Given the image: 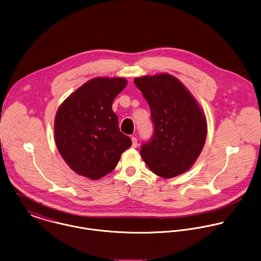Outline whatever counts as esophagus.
<instances>
[{
	"label": "esophagus",
	"mask_w": 261,
	"mask_h": 261,
	"mask_svg": "<svg viewBox=\"0 0 261 261\" xmlns=\"http://www.w3.org/2000/svg\"><path fill=\"white\" fill-rule=\"evenodd\" d=\"M131 140H132V147H136L137 146V138L132 136L131 137Z\"/></svg>",
	"instance_id": "esophagus-1"
}]
</instances>
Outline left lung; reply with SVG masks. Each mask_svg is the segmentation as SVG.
Here are the masks:
<instances>
[{"label": "left lung", "mask_w": 261, "mask_h": 261, "mask_svg": "<svg viewBox=\"0 0 261 261\" xmlns=\"http://www.w3.org/2000/svg\"><path fill=\"white\" fill-rule=\"evenodd\" d=\"M151 113L154 132L141 146V156L155 175L170 179L187 172L206 139V118L189 90L173 75L134 79Z\"/></svg>", "instance_id": "obj_1"}]
</instances>
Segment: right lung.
<instances>
[{"mask_svg": "<svg viewBox=\"0 0 261 261\" xmlns=\"http://www.w3.org/2000/svg\"><path fill=\"white\" fill-rule=\"evenodd\" d=\"M122 77H96L76 89L59 107L54 125L58 150L78 175L97 180L111 173L132 145L119 129L115 97L126 87Z\"/></svg>", "mask_w": 261, "mask_h": 261, "instance_id": "add662e5", "label": "right lung"}]
</instances>
